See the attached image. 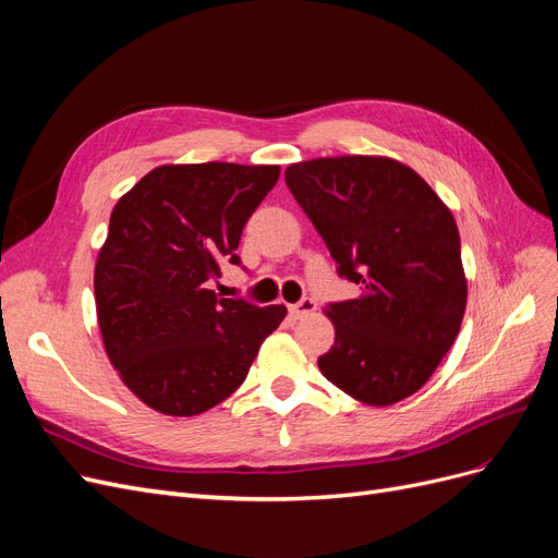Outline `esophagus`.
<instances>
[{"label":"esophagus","mask_w":558,"mask_h":558,"mask_svg":"<svg viewBox=\"0 0 558 558\" xmlns=\"http://www.w3.org/2000/svg\"><path fill=\"white\" fill-rule=\"evenodd\" d=\"M314 312H316V302L312 298H302L300 302H295V305H291V314L295 318H305V316H310Z\"/></svg>","instance_id":"esophagus-1"}]
</instances>
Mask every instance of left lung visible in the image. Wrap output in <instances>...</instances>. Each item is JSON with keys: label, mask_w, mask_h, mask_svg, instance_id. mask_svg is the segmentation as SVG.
<instances>
[{"label": "left lung", "mask_w": 558, "mask_h": 558, "mask_svg": "<svg viewBox=\"0 0 558 558\" xmlns=\"http://www.w3.org/2000/svg\"><path fill=\"white\" fill-rule=\"evenodd\" d=\"M298 205L361 295L332 302L328 381L373 408L424 386L451 349L468 302L461 238L445 202L412 167L337 156L286 167Z\"/></svg>", "instance_id": "1"}]
</instances>
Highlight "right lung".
I'll list each match as a JSON object with an SVG mask.
<instances>
[{
  "label": "right lung",
  "instance_id": "obj_1",
  "mask_svg": "<svg viewBox=\"0 0 558 558\" xmlns=\"http://www.w3.org/2000/svg\"><path fill=\"white\" fill-rule=\"evenodd\" d=\"M279 165H162L116 202L95 265L97 324L111 365L150 410L193 416L238 391L283 305L218 298L240 265L248 216Z\"/></svg>",
  "mask_w": 558,
  "mask_h": 558
}]
</instances>
